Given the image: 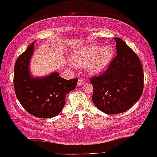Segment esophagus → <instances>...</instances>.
I'll return each mask as SVG.
<instances>
[{
	"label": "esophagus",
	"instance_id": "34e87169",
	"mask_svg": "<svg viewBox=\"0 0 157 157\" xmlns=\"http://www.w3.org/2000/svg\"><path fill=\"white\" fill-rule=\"evenodd\" d=\"M84 82H85V80H83V79L79 78L78 79V82H77V86H82V85L84 84Z\"/></svg>",
	"mask_w": 157,
	"mask_h": 157
}]
</instances>
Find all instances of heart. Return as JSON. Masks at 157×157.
<instances>
[{
	"instance_id": "b5f03b06",
	"label": "heart",
	"mask_w": 157,
	"mask_h": 157,
	"mask_svg": "<svg viewBox=\"0 0 157 157\" xmlns=\"http://www.w3.org/2000/svg\"><path fill=\"white\" fill-rule=\"evenodd\" d=\"M115 57V50L112 45L101 47L98 44H90L75 51L72 56L75 65L86 67L89 75H99L105 71Z\"/></svg>"
}]
</instances>
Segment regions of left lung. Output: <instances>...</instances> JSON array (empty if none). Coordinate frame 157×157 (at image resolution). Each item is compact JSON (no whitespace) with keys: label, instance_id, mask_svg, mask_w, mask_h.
<instances>
[{"label":"left lung","instance_id":"1","mask_svg":"<svg viewBox=\"0 0 157 157\" xmlns=\"http://www.w3.org/2000/svg\"><path fill=\"white\" fill-rule=\"evenodd\" d=\"M117 56L105 72L90 81L92 101L106 114L121 113L138 101L143 90V67L135 52L120 38H114Z\"/></svg>","mask_w":157,"mask_h":157}]
</instances>
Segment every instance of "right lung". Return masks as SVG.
Listing matches in <instances>:
<instances>
[{
	"instance_id": "right-lung-1",
	"label": "right lung",
	"mask_w": 157,
	"mask_h": 157,
	"mask_svg": "<svg viewBox=\"0 0 157 157\" xmlns=\"http://www.w3.org/2000/svg\"><path fill=\"white\" fill-rule=\"evenodd\" d=\"M34 42L19 56L15 63V94L30 114L41 118H52L61 112L66 97L76 88L77 79L65 80L57 71L44 77H33L30 70V61L34 52Z\"/></svg>"
}]
</instances>
